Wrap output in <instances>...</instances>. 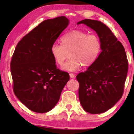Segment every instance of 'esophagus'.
Masks as SVG:
<instances>
[{
    "mask_svg": "<svg viewBox=\"0 0 134 134\" xmlns=\"http://www.w3.org/2000/svg\"><path fill=\"white\" fill-rule=\"evenodd\" d=\"M74 77H75V76L72 73H70V77L71 78V79H73Z\"/></svg>",
    "mask_w": 134,
    "mask_h": 134,
    "instance_id": "34e87169",
    "label": "esophagus"
}]
</instances>
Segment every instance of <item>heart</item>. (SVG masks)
Masks as SVG:
<instances>
[{"mask_svg":"<svg viewBox=\"0 0 134 134\" xmlns=\"http://www.w3.org/2000/svg\"><path fill=\"white\" fill-rule=\"evenodd\" d=\"M62 45L54 43L50 53L57 64L62 65L69 57L70 60L63 65V69L69 71L78 70L81 65L89 67L96 62L100 54L102 44L96 34L74 29L62 38Z\"/></svg>","mask_w":134,"mask_h":134,"instance_id":"1","label":"heart"}]
</instances>
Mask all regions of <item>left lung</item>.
Returning a JSON list of instances; mask_svg holds the SVG:
<instances>
[{"label":"left lung","instance_id":"left-lung-1","mask_svg":"<svg viewBox=\"0 0 134 134\" xmlns=\"http://www.w3.org/2000/svg\"><path fill=\"white\" fill-rule=\"evenodd\" d=\"M81 24L96 31L102 44L96 62L76 76L81 106L86 112L97 114L112 108L122 97L128 62L124 46L106 25L88 19L77 23Z\"/></svg>","mask_w":134,"mask_h":134}]
</instances>
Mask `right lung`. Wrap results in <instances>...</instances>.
Listing matches in <instances>:
<instances>
[{
	"instance_id": "obj_1",
	"label": "right lung",
	"mask_w": 134,
	"mask_h": 134,
	"mask_svg": "<svg viewBox=\"0 0 134 134\" xmlns=\"http://www.w3.org/2000/svg\"><path fill=\"white\" fill-rule=\"evenodd\" d=\"M69 24L65 16L45 20L18 43L10 62L13 92L29 109L51 110L59 100L69 74L57 68L50 53Z\"/></svg>"
}]
</instances>
